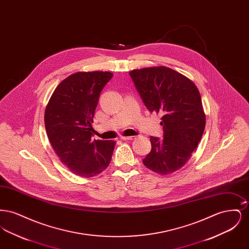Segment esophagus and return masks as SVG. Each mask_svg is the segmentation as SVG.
Returning <instances> with one entry per match:
<instances>
[{
	"mask_svg": "<svg viewBox=\"0 0 249 249\" xmlns=\"http://www.w3.org/2000/svg\"><path fill=\"white\" fill-rule=\"evenodd\" d=\"M121 139L124 141H129L133 139V136H121Z\"/></svg>",
	"mask_w": 249,
	"mask_h": 249,
	"instance_id": "obj_1",
	"label": "esophagus"
}]
</instances>
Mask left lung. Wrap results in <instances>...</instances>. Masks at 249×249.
<instances>
[{
  "label": "left lung",
  "mask_w": 249,
  "mask_h": 249,
  "mask_svg": "<svg viewBox=\"0 0 249 249\" xmlns=\"http://www.w3.org/2000/svg\"><path fill=\"white\" fill-rule=\"evenodd\" d=\"M129 73L146 108L163 115V139L150 137L151 151L142 163L157 174H172L186 164L201 141L205 115L200 92L188 77L164 66Z\"/></svg>",
  "instance_id": "left-lung-1"
}]
</instances>
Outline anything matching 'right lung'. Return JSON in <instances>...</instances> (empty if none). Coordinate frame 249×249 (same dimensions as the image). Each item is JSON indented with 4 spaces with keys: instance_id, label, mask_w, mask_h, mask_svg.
<instances>
[{
    "instance_id": "right-lung-1",
    "label": "right lung",
    "mask_w": 249,
    "mask_h": 249,
    "mask_svg": "<svg viewBox=\"0 0 249 249\" xmlns=\"http://www.w3.org/2000/svg\"><path fill=\"white\" fill-rule=\"evenodd\" d=\"M109 71H78L59 84L45 112L49 142L61 162L83 178L106 170L116 142L91 141L95 109L99 97L112 78Z\"/></svg>"
}]
</instances>
